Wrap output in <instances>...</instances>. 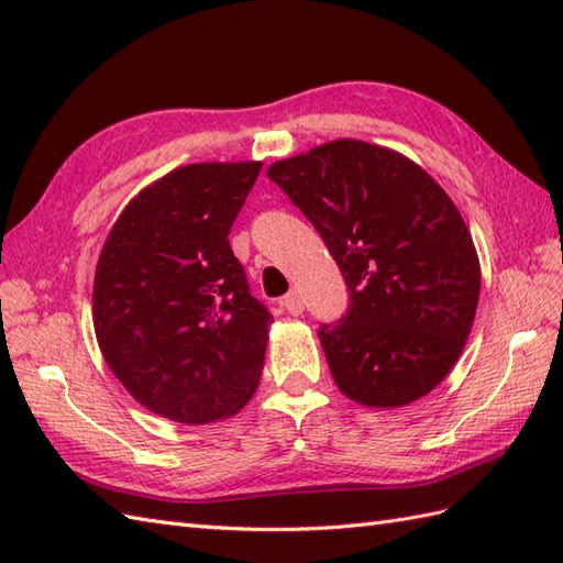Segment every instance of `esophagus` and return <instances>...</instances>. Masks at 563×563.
Instances as JSON below:
<instances>
[{
  "label": "esophagus",
  "instance_id": "1",
  "mask_svg": "<svg viewBox=\"0 0 563 563\" xmlns=\"http://www.w3.org/2000/svg\"><path fill=\"white\" fill-rule=\"evenodd\" d=\"M280 305L285 307V312L292 314V317H300L305 312V300H302V295L297 292V290L285 295L283 300H280Z\"/></svg>",
  "mask_w": 563,
  "mask_h": 563
}]
</instances>
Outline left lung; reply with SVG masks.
I'll return each instance as SVG.
<instances>
[{
    "label": "left lung",
    "mask_w": 563,
    "mask_h": 563,
    "mask_svg": "<svg viewBox=\"0 0 563 563\" xmlns=\"http://www.w3.org/2000/svg\"><path fill=\"white\" fill-rule=\"evenodd\" d=\"M339 263L349 309L319 341L339 389L389 409L421 399L457 361L482 271L460 210L421 166L361 140L271 164Z\"/></svg>",
    "instance_id": "8db88e82"
}]
</instances>
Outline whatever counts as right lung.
I'll list each match as a JSON object with an SVG mask.
<instances>
[{
    "label": "right lung",
    "mask_w": 563,
    "mask_h": 563,
    "mask_svg": "<svg viewBox=\"0 0 563 563\" xmlns=\"http://www.w3.org/2000/svg\"><path fill=\"white\" fill-rule=\"evenodd\" d=\"M261 162L188 164L130 202L93 278L106 363L145 409L198 426L254 394L273 314L249 290L230 230Z\"/></svg>",
    "instance_id": "add662e5"
}]
</instances>
